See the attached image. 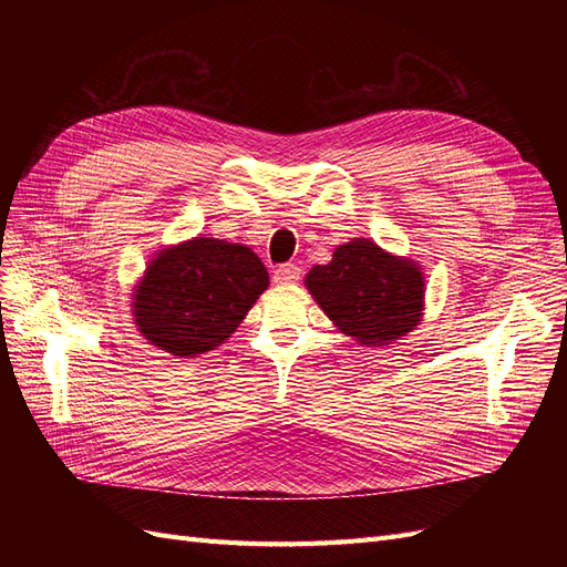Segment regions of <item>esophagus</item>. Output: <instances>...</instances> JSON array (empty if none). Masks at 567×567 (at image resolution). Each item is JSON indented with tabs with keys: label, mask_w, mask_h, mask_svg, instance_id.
<instances>
[{
	"label": "esophagus",
	"mask_w": 567,
	"mask_h": 567,
	"mask_svg": "<svg viewBox=\"0 0 567 567\" xmlns=\"http://www.w3.org/2000/svg\"><path fill=\"white\" fill-rule=\"evenodd\" d=\"M300 267L298 265H279L277 269H274V284L279 286H290V284H298L300 279Z\"/></svg>",
	"instance_id": "1"
}]
</instances>
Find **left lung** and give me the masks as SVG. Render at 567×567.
Here are the masks:
<instances>
[{
    "label": "left lung",
    "mask_w": 567,
    "mask_h": 567,
    "mask_svg": "<svg viewBox=\"0 0 567 567\" xmlns=\"http://www.w3.org/2000/svg\"><path fill=\"white\" fill-rule=\"evenodd\" d=\"M323 315L359 346L381 348L411 333L423 319L425 277L411 257L392 255L371 238H352L329 265L305 277Z\"/></svg>",
    "instance_id": "8db88e82"
}]
</instances>
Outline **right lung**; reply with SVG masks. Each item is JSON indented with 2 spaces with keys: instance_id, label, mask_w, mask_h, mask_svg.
<instances>
[{
  "instance_id": "right-lung-1",
  "label": "right lung",
  "mask_w": 567,
  "mask_h": 567,
  "mask_svg": "<svg viewBox=\"0 0 567 567\" xmlns=\"http://www.w3.org/2000/svg\"><path fill=\"white\" fill-rule=\"evenodd\" d=\"M267 288V267L248 246L198 234L151 257L132 319L153 348L198 357L229 340Z\"/></svg>"
}]
</instances>
